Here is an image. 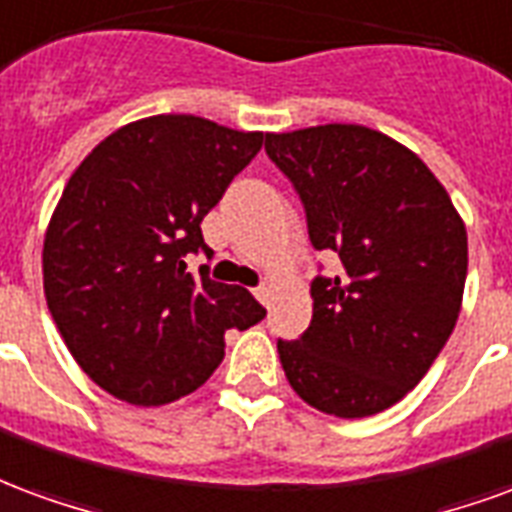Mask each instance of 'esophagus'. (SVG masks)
Listing matches in <instances>:
<instances>
[{"label":"esophagus","mask_w":512,"mask_h":512,"mask_svg":"<svg viewBox=\"0 0 512 512\" xmlns=\"http://www.w3.org/2000/svg\"><path fill=\"white\" fill-rule=\"evenodd\" d=\"M253 294H256V297H259L264 305H270L272 294H275V286H272V283H261V286H256V289H253Z\"/></svg>","instance_id":"esophagus-1"}]
</instances>
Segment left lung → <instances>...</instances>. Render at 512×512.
Returning a JSON list of instances; mask_svg holds the SVG:
<instances>
[{"mask_svg":"<svg viewBox=\"0 0 512 512\" xmlns=\"http://www.w3.org/2000/svg\"><path fill=\"white\" fill-rule=\"evenodd\" d=\"M292 179L316 251L343 270L311 283L313 319L278 341L292 390L335 417L398 404L442 352L461 313L466 226L412 149L363 125L267 133Z\"/></svg>","mask_w":512,"mask_h":512,"instance_id":"1","label":"left lung"}]
</instances>
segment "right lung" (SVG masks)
I'll return each mask as SVG.
<instances>
[{
  "mask_svg": "<svg viewBox=\"0 0 512 512\" xmlns=\"http://www.w3.org/2000/svg\"><path fill=\"white\" fill-rule=\"evenodd\" d=\"M264 133L193 114L122 125L67 179L43 240V289L62 341L92 382L133 406L199 390L226 330L264 319L242 286L188 272L201 220L261 149Z\"/></svg>",
  "mask_w": 512,
  "mask_h": 512,
  "instance_id": "add662e5",
  "label": "right lung"
}]
</instances>
